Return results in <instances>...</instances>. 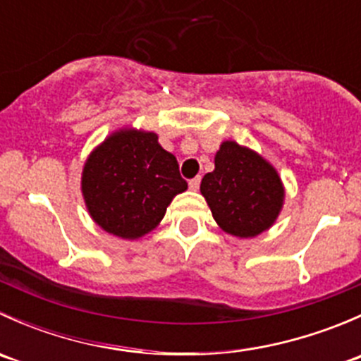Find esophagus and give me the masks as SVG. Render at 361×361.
<instances>
[{
	"mask_svg": "<svg viewBox=\"0 0 361 361\" xmlns=\"http://www.w3.org/2000/svg\"><path fill=\"white\" fill-rule=\"evenodd\" d=\"M199 185H201V178H194V180L188 181V187H190V190H199Z\"/></svg>",
	"mask_w": 361,
	"mask_h": 361,
	"instance_id": "1",
	"label": "esophagus"
}]
</instances>
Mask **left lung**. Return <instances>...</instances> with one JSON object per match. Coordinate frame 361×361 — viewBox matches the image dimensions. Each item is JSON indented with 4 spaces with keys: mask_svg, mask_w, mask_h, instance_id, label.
Instances as JSON below:
<instances>
[{
    "mask_svg": "<svg viewBox=\"0 0 361 361\" xmlns=\"http://www.w3.org/2000/svg\"><path fill=\"white\" fill-rule=\"evenodd\" d=\"M201 194L218 227L234 238H257L278 220L285 185L278 169L258 152L227 140L204 174Z\"/></svg>",
    "mask_w": 361,
    "mask_h": 361,
    "instance_id": "1",
    "label": "left lung"
}]
</instances>
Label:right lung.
I'll use <instances>...</instances> for the list:
<instances>
[{"label":"right lung","instance_id":"add662e5","mask_svg":"<svg viewBox=\"0 0 361 361\" xmlns=\"http://www.w3.org/2000/svg\"><path fill=\"white\" fill-rule=\"evenodd\" d=\"M178 160L152 130L120 127L85 159L83 202L104 232L136 241L159 227L167 206L187 190Z\"/></svg>","mask_w":361,"mask_h":361}]
</instances>
